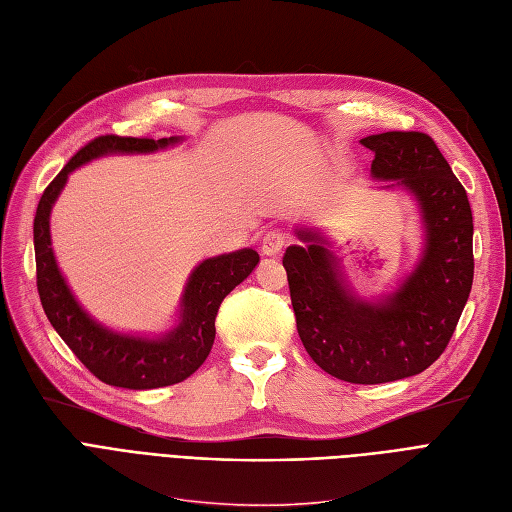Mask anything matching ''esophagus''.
Segmentation results:
<instances>
[{"mask_svg":"<svg viewBox=\"0 0 512 512\" xmlns=\"http://www.w3.org/2000/svg\"><path fill=\"white\" fill-rule=\"evenodd\" d=\"M287 234L282 230H270L261 240V251L263 255H278L287 244Z\"/></svg>","mask_w":512,"mask_h":512,"instance_id":"obj_1","label":"esophagus"}]
</instances>
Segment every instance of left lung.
<instances>
[{"mask_svg":"<svg viewBox=\"0 0 512 512\" xmlns=\"http://www.w3.org/2000/svg\"><path fill=\"white\" fill-rule=\"evenodd\" d=\"M375 158L371 173L394 179L418 198L426 246L418 268L380 304L344 287L329 249L312 232L289 246L287 270L297 333L312 361L350 384H386L418 375L445 352L468 301L472 211L466 189L426 132L390 130L361 139Z\"/></svg>","mask_w":512,"mask_h":512,"instance_id":"8db88e82","label":"left lung"}]
</instances>
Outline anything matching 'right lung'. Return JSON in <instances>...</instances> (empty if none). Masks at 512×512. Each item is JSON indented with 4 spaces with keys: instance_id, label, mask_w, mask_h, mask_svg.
<instances>
[{
    "instance_id": "obj_1",
    "label": "right lung",
    "mask_w": 512,
    "mask_h": 512,
    "mask_svg": "<svg viewBox=\"0 0 512 512\" xmlns=\"http://www.w3.org/2000/svg\"><path fill=\"white\" fill-rule=\"evenodd\" d=\"M177 141V137L154 141L149 137L118 135H101L92 139L44 189L35 211V274L42 308L50 325L63 337L71 352L80 358L82 365L109 386L149 390L179 384L192 375L213 348L215 318L221 301L255 270L259 261L257 251L253 249H242L202 261L185 287L181 323L160 339L107 331L94 323L75 301L59 266H56L50 246V211L67 183L69 173L88 160L105 154H116V151L120 154H145V151H156Z\"/></svg>"
}]
</instances>
